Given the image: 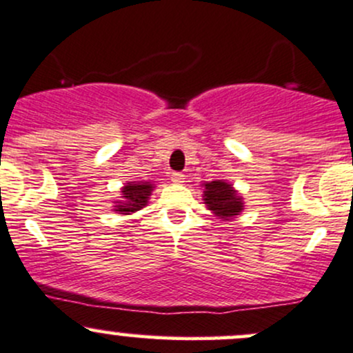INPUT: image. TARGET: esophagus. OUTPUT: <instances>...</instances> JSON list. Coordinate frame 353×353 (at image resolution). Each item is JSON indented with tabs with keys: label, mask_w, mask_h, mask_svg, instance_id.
<instances>
[{
	"label": "esophagus",
	"mask_w": 353,
	"mask_h": 353,
	"mask_svg": "<svg viewBox=\"0 0 353 353\" xmlns=\"http://www.w3.org/2000/svg\"><path fill=\"white\" fill-rule=\"evenodd\" d=\"M170 181H172V183H176V184L184 183V174H181V172H172V174H170Z\"/></svg>",
	"instance_id": "34e87169"
}]
</instances>
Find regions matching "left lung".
Listing matches in <instances>:
<instances>
[{"label":"left lung","mask_w":353,"mask_h":353,"mask_svg":"<svg viewBox=\"0 0 353 353\" xmlns=\"http://www.w3.org/2000/svg\"><path fill=\"white\" fill-rule=\"evenodd\" d=\"M204 188H206L204 201H206L208 208L221 218H231V216H236L243 209L241 197L236 194L231 184L223 183V181H212Z\"/></svg>","instance_id":"left-lung-1"}]
</instances>
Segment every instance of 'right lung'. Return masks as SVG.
Listing matches in <instances>:
<instances>
[{
    "instance_id": "add662e5",
    "label": "right lung",
    "mask_w": 353,
    "mask_h": 353,
    "mask_svg": "<svg viewBox=\"0 0 353 353\" xmlns=\"http://www.w3.org/2000/svg\"><path fill=\"white\" fill-rule=\"evenodd\" d=\"M152 185L147 183H137V184H127L122 189V199L115 208L120 214H129V212L139 211L147 204V197L150 196Z\"/></svg>"
}]
</instances>
